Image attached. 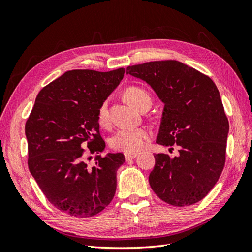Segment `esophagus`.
<instances>
[{
  "mask_svg": "<svg viewBox=\"0 0 252 252\" xmlns=\"http://www.w3.org/2000/svg\"><path fill=\"white\" fill-rule=\"evenodd\" d=\"M137 156V153H131V154H125V158H126V161H129V160H131V159H134L135 157Z\"/></svg>",
  "mask_w": 252,
  "mask_h": 252,
  "instance_id": "1",
  "label": "esophagus"
}]
</instances>
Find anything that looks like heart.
Returning a JSON list of instances; mask_svg holds the SVG:
<instances>
[{
    "instance_id": "obj_1",
    "label": "heart",
    "mask_w": 252,
    "mask_h": 252,
    "mask_svg": "<svg viewBox=\"0 0 252 252\" xmlns=\"http://www.w3.org/2000/svg\"><path fill=\"white\" fill-rule=\"evenodd\" d=\"M123 96H125L127 103L134 106L138 110L149 108L153 103L151 94L145 89L137 87V85L126 88ZM97 122L101 127H108L110 126L107 101L101 103L98 107ZM149 137H151V133L143 127H140V129H121L112 136L110 140V146L118 152L126 154L137 153L144 148Z\"/></svg>"
}]
</instances>
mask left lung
<instances>
[{
	"mask_svg": "<svg viewBox=\"0 0 252 252\" xmlns=\"http://www.w3.org/2000/svg\"><path fill=\"white\" fill-rule=\"evenodd\" d=\"M126 74L146 81L164 103L157 143L172 151L173 146L179 148L173 158L155 155L152 189L171 206L200 201L215 187L225 164L229 126L217 85L178 61L129 66Z\"/></svg>",
	"mask_w": 252,
	"mask_h": 252,
	"instance_id": "8db88e82",
	"label": "left lung"
}]
</instances>
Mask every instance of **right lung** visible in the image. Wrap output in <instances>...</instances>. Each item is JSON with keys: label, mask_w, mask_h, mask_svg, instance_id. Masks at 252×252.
<instances>
[{"label": "right lung", "mask_w": 252, "mask_h": 252, "mask_svg": "<svg viewBox=\"0 0 252 252\" xmlns=\"http://www.w3.org/2000/svg\"><path fill=\"white\" fill-rule=\"evenodd\" d=\"M125 74V68L100 72L69 70L42 89L26 122L28 167L44 196L76 218L97 215L111 202L122 154L100 153L97 110ZM96 154L95 165L86 162Z\"/></svg>", "instance_id": "add662e5"}]
</instances>
